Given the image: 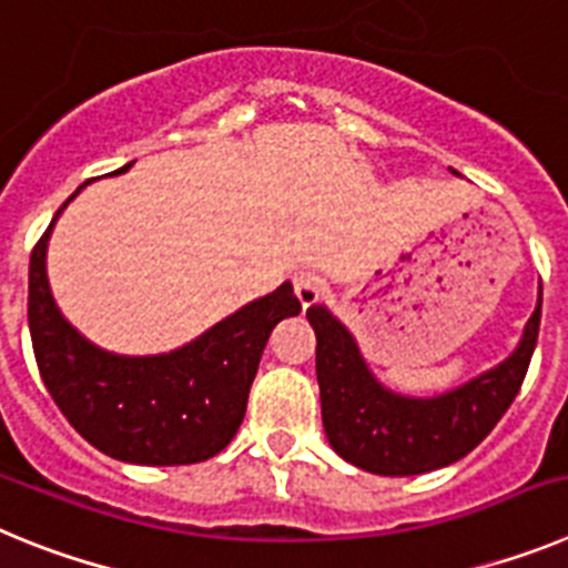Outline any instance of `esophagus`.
<instances>
[{"instance_id":"34e87169","label":"esophagus","mask_w":568,"mask_h":568,"mask_svg":"<svg viewBox=\"0 0 568 568\" xmlns=\"http://www.w3.org/2000/svg\"><path fill=\"white\" fill-rule=\"evenodd\" d=\"M293 284H295V295H298L301 307H310V304H315V301H318V295L324 293V281H321L315 273H295Z\"/></svg>"}]
</instances>
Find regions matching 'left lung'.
<instances>
[{"label":"left lung","mask_w":568,"mask_h":568,"mask_svg":"<svg viewBox=\"0 0 568 568\" xmlns=\"http://www.w3.org/2000/svg\"><path fill=\"white\" fill-rule=\"evenodd\" d=\"M540 307L544 290L509 358L455 389L418 398L381 384L353 333L324 304H313L307 321L318 341L315 375L329 446L346 464L386 478L433 471L469 455L504 418L524 384L538 344Z\"/></svg>","instance_id":"obj_1"}]
</instances>
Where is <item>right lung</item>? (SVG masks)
<instances>
[{"label": "right lung", "mask_w": 568, "mask_h": 568, "mask_svg": "<svg viewBox=\"0 0 568 568\" xmlns=\"http://www.w3.org/2000/svg\"><path fill=\"white\" fill-rule=\"evenodd\" d=\"M84 184L59 207L30 253L28 324L39 375L70 426L110 458L142 466L213 458L239 433L273 327L301 313L293 284L284 281L170 353L102 349L64 318L48 281L53 224Z\"/></svg>", "instance_id": "1"}]
</instances>
